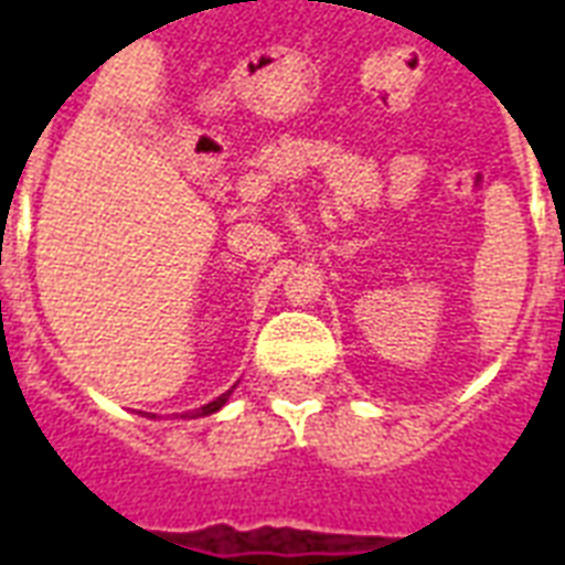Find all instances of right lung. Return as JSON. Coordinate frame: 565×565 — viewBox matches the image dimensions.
Listing matches in <instances>:
<instances>
[{"mask_svg": "<svg viewBox=\"0 0 565 565\" xmlns=\"http://www.w3.org/2000/svg\"><path fill=\"white\" fill-rule=\"evenodd\" d=\"M231 393H234V386H231V390H225V393H222L220 398H213V402H207V404H204V407H199V411L184 413L181 419H199V416H211V413H216V411H220V407H225V402H228Z\"/></svg>", "mask_w": 565, "mask_h": 565, "instance_id": "add662e5", "label": "right lung"}]
</instances>
